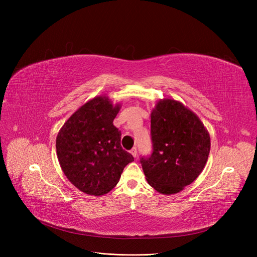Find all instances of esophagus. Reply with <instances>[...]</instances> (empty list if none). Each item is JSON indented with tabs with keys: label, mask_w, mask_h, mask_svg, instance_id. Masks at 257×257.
Listing matches in <instances>:
<instances>
[{
	"label": "esophagus",
	"mask_w": 257,
	"mask_h": 257,
	"mask_svg": "<svg viewBox=\"0 0 257 257\" xmlns=\"http://www.w3.org/2000/svg\"><path fill=\"white\" fill-rule=\"evenodd\" d=\"M130 152L132 153V155H133L134 158H136V155H137V149H136V147H133V148H132Z\"/></svg>",
	"instance_id": "34e87169"
}]
</instances>
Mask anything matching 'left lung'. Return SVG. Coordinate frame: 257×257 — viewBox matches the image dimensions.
I'll use <instances>...</instances> for the list:
<instances>
[{"mask_svg": "<svg viewBox=\"0 0 257 257\" xmlns=\"http://www.w3.org/2000/svg\"><path fill=\"white\" fill-rule=\"evenodd\" d=\"M152 153L141 164L152 188L175 194L203 172L210 152V136L198 116L181 103L163 99L151 113Z\"/></svg>", "mask_w": 257, "mask_h": 257, "instance_id": "1", "label": "left lung"}]
</instances>
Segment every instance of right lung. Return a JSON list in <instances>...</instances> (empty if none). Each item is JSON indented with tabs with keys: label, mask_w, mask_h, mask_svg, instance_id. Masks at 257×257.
<instances>
[{
	"label": "right lung",
	"mask_w": 257,
	"mask_h": 257,
	"mask_svg": "<svg viewBox=\"0 0 257 257\" xmlns=\"http://www.w3.org/2000/svg\"><path fill=\"white\" fill-rule=\"evenodd\" d=\"M120 106L97 96L81 106L60 130L57 154L64 175L77 189L99 196L109 192L133 155L121 147L113 125Z\"/></svg>",
	"instance_id": "1"
}]
</instances>
